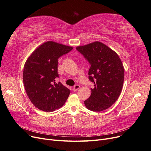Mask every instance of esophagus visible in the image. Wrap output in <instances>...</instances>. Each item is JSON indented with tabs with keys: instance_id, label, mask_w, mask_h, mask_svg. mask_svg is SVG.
Instances as JSON below:
<instances>
[{
	"instance_id": "esophagus-1",
	"label": "esophagus",
	"mask_w": 151,
	"mask_h": 151,
	"mask_svg": "<svg viewBox=\"0 0 151 151\" xmlns=\"http://www.w3.org/2000/svg\"><path fill=\"white\" fill-rule=\"evenodd\" d=\"M80 88V86H79V85H78V84H76L74 87H73V91H77L78 89H79Z\"/></svg>"
}]
</instances>
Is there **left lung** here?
<instances>
[{"instance_id": "1", "label": "left lung", "mask_w": 151, "mask_h": 151, "mask_svg": "<svg viewBox=\"0 0 151 151\" xmlns=\"http://www.w3.org/2000/svg\"><path fill=\"white\" fill-rule=\"evenodd\" d=\"M76 50L90 63L89 79L94 84L91 96L84 101L86 107L96 112L108 109L122 89L124 68L121 59L114 51L98 41L78 46Z\"/></svg>"}]
</instances>
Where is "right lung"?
<instances>
[{"label": "right lung", "mask_w": 151, "mask_h": 151, "mask_svg": "<svg viewBox=\"0 0 151 151\" xmlns=\"http://www.w3.org/2000/svg\"><path fill=\"white\" fill-rule=\"evenodd\" d=\"M73 49L52 41L44 42L32 52L23 70V83L27 96L39 109L51 112L61 108L70 90L60 82L55 83L58 59Z\"/></svg>", "instance_id": "obj_1"}]
</instances>
